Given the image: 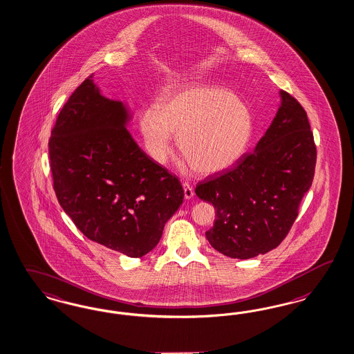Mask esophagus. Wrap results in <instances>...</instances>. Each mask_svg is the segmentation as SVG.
Instances as JSON below:
<instances>
[{
    "label": "esophagus",
    "instance_id": "34e87169",
    "mask_svg": "<svg viewBox=\"0 0 354 354\" xmlns=\"http://www.w3.org/2000/svg\"><path fill=\"white\" fill-rule=\"evenodd\" d=\"M184 188V197L187 198V200H189V198H192L194 195H195V192H194V188H192V185L189 183H187V182H184L183 183Z\"/></svg>",
    "mask_w": 354,
    "mask_h": 354
}]
</instances>
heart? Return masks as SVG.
Wrapping results in <instances>:
<instances>
[{"label":"heart","instance_id":"b5f03b06","mask_svg":"<svg viewBox=\"0 0 354 354\" xmlns=\"http://www.w3.org/2000/svg\"><path fill=\"white\" fill-rule=\"evenodd\" d=\"M252 115L243 100L218 86H187L167 91L157 109L140 116V131L150 157L165 163L176 136L179 151L204 175L229 169L248 145Z\"/></svg>","mask_w":354,"mask_h":354}]
</instances>
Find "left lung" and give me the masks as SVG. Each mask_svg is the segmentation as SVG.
<instances>
[{"instance_id":"obj_1","label":"left lung","mask_w":354,"mask_h":354,"mask_svg":"<svg viewBox=\"0 0 354 354\" xmlns=\"http://www.w3.org/2000/svg\"><path fill=\"white\" fill-rule=\"evenodd\" d=\"M281 99L255 150L196 187L197 197L216 209L207 239L226 257L250 259L280 245L313 184L317 145L307 113L289 93L282 90Z\"/></svg>"}]
</instances>
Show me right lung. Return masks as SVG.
<instances>
[{
	"instance_id": "add662e5",
	"label": "right lung",
	"mask_w": 354,
	"mask_h": 354,
	"mask_svg": "<svg viewBox=\"0 0 354 354\" xmlns=\"http://www.w3.org/2000/svg\"><path fill=\"white\" fill-rule=\"evenodd\" d=\"M91 78L74 90L50 132L53 189L90 241L144 257L182 205L183 187L134 142L122 103L102 97Z\"/></svg>"
}]
</instances>
